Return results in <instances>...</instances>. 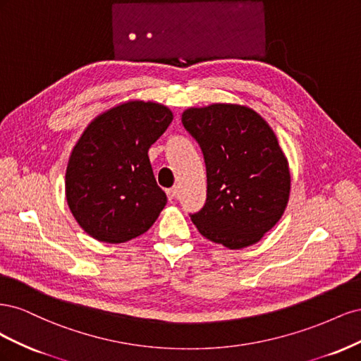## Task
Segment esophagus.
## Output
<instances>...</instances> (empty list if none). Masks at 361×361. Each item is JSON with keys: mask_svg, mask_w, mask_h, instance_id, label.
Returning <instances> with one entry per match:
<instances>
[{"mask_svg": "<svg viewBox=\"0 0 361 361\" xmlns=\"http://www.w3.org/2000/svg\"><path fill=\"white\" fill-rule=\"evenodd\" d=\"M178 195H179V190L174 187V188H170V190H167V197H169V200H171V202H174L178 199Z\"/></svg>", "mask_w": 361, "mask_h": 361, "instance_id": "esophagus-1", "label": "esophagus"}]
</instances>
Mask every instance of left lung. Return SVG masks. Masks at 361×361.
Returning <instances> with one entry per match:
<instances>
[{"label":"left lung","mask_w":361,"mask_h":361,"mask_svg":"<svg viewBox=\"0 0 361 361\" xmlns=\"http://www.w3.org/2000/svg\"><path fill=\"white\" fill-rule=\"evenodd\" d=\"M182 123L206 164V203L191 215L197 231L231 250L259 243L279 223L290 192L289 164L274 130L238 104L191 106Z\"/></svg>","instance_id":"8db88e82"}]
</instances>
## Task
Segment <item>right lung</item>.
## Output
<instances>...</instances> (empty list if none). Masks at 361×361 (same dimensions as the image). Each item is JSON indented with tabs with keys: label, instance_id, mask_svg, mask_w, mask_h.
<instances>
[{
	"label": "right lung",
	"instance_id": "1",
	"mask_svg": "<svg viewBox=\"0 0 361 361\" xmlns=\"http://www.w3.org/2000/svg\"><path fill=\"white\" fill-rule=\"evenodd\" d=\"M171 120L166 105L128 101L85 128L66 170V200L85 233L120 244L157 221L167 195L158 187L147 152Z\"/></svg>",
	"mask_w": 361,
	"mask_h": 361
}]
</instances>
